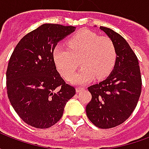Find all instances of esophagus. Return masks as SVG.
<instances>
[{"label":"esophagus","instance_id":"1","mask_svg":"<svg viewBox=\"0 0 149 149\" xmlns=\"http://www.w3.org/2000/svg\"><path fill=\"white\" fill-rule=\"evenodd\" d=\"M84 87H81V86H79V87H77V88H76V90H77V93H80L81 91L84 90Z\"/></svg>","mask_w":149,"mask_h":149}]
</instances>
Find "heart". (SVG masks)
<instances>
[{
    "mask_svg": "<svg viewBox=\"0 0 149 149\" xmlns=\"http://www.w3.org/2000/svg\"><path fill=\"white\" fill-rule=\"evenodd\" d=\"M68 49L56 45L53 58L60 72L66 79L73 75L79 65L82 68L71 79L74 84H84L94 78L106 77L117 59L116 48L112 39L100 37L88 29L79 31L68 40Z\"/></svg>",
    "mask_w": 149,
    "mask_h": 149,
    "instance_id": "1",
    "label": "heart"
}]
</instances>
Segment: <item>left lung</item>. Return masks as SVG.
I'll use <instances>...</instances> for the list:
<instances>
[{
  "instance_id": "1",
  "label": "left lung",
  "mask_w": 149,
  "mask_h": 149,
  "mask_svg": "<svg viewBox=\"0 0 149 149\" xmlns=\"http://www.w3.org/2000/svg\"><path fill=\"white\" fill-rule=\"evenodd\" d=\"M100 29L115 44L117 59L105 80L88 88L92 99L86 106V114L95 126L111 128L121 125L134 111L142 81L137 57L125 38L111 29Z\"/></svg>"
}]
</instances>
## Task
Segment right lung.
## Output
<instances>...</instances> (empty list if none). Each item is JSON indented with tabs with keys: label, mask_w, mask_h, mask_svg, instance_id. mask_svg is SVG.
Here are the masks:
<instances>
[{
	"label": "right lung",
	"mask_w": 149,
	"mask_h": 149,
	"mask_svg": "<svg viewBox=\"0 0 149 149\" xmlns=\"http://www.w3.org/2000/svg\"><path fill=\"white\" fill-rule=\"evenodd\" d=\"M73 26L44 24L19 41L6 72L7 94L18 116L30 126L48 128L59 121L76 89L56 70L53 50Z\"/></svg>",
	"instance_id": "obj_1"
}]
</instances>
